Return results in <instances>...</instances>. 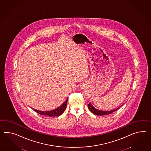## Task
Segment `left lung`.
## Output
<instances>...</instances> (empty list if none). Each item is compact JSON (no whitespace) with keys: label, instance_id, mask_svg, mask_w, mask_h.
Here are the masks:
<instances>
[{"label":"left lung","instance_id":"left-lung-1","mask_svg":"<svg viewBox=\"0 0 151 151\" xmlns=\"http://www.w3.org/2000/svg\"><path fill=\"white\" fill-rule=\"evenodd\" d=\"M88 108H89L90 111L93 113L94 114L97 115V116H103V115H107V114H111L112 113H113L115 111H116V110H118L119 108H120V107L116 108V109H113L112 111H100L99 110L96 108L93 107L91 104H90V102L89 103V104H88Z\"/></svg>","mask_w":151,"mask_h":151}]
</instances>
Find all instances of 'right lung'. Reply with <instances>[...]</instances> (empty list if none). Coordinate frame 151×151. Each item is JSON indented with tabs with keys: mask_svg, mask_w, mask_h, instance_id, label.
I'll return each mask as SVG.
<instances>
[{
	"mask_svg": "<svg viewBox=\"0 0 151 151\" xmlns=\"http://www.w3.org/2000/svg\"><path fill=\"white\" fill-rule=\"evenodd\" d=\"M67 101H68V99L59 107L56 108L55 109H54L52 111H50L44 112V111H38V110H36L35 109H34L35 111L37 112L38 113H39V114H41V115H45V116H59L61 114H62L63 112H64L65 110L66 109Z\"/></svg>",
	"mask_w": 151,
	"mask_h": 151,
	"instance_id": "1",
	"label": "right lung"
}]
</instances>
